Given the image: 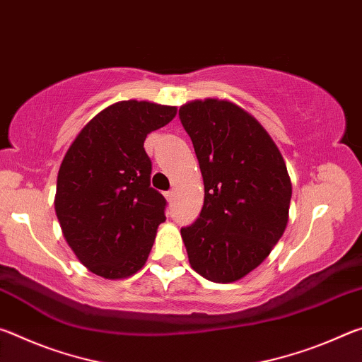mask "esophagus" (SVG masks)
Segmentation results:
<instances>
[{"mask_svg": "<svg viewBox=\"0 0 362 362\" xmlns=\"http://www.w3.org/2000/svg\"><path fill=\"white\" fill-rule=\"evenodd\" d=\"M164 196H166V199L169 201V203H170V201H173L174 199V196H175V192H174V189H169V192H166V193H164Z\"/></svg>", "mask_w": 362, "mask_h": 362, "instance_id": "34e87169", "label": "esophagus"}]
</instances>
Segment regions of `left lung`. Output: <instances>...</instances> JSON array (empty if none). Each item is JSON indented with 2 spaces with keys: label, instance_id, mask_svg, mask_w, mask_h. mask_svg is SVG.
<instances>
[{
  "label": "left lung",
  "instance_id": "1",
  "mask_svg": "<svg viewBox=\"0 0 362 362\" xmlns=\"http://www.w3.org/2000/svg\"><path fill=\"white\" fill-rule=\"evenodd\" d=\"M179 116L204 182L199 217L180 230L189 265L214 283H233L259 267L286 230V163L260 122L235 103L188 102Z\"/></svg>",
  "mask_w": 362,
  "mask_h": 362
}]
</instances>
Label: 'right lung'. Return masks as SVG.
Wrapping results in <instances>:
<instances>
[{
  "mask_svg": "<svg viewBox=\"0 0 362 362\" xmlns=\"http://www.w3.org/2000/svg\"><path fill=\"white\" fill-rule=\"evenodd\" d=\"M175 107L124 100L95 115L60 164L56 214L66 243L83 265L121 279L145 265L166 199L150 187L144 142L166 126Z\"/></svg>",
  "mask_w": 362,
  "mask_h": 362,
  "instance_id": "obj_1",
  "label": "right lung"
}]
</instances>
